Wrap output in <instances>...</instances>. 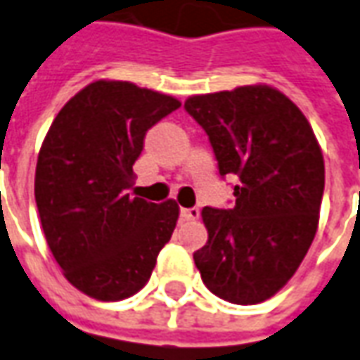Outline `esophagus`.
Instances as JSON below:
<instances>
[{
  "label": "esophagus",
  "instance_id": "esophagus-1",
  "mask_svg": "<svg viewBox=\"0 0 360 360\" xmlns=\"http://www.w3.org/2000/svg\"><path fill=\"white\" fill-rule=\"evenodd\" d=\"M199 217V209H181V219H183V221H197Z\"/></svg>",
  "mask_w": 360,
  "mask_h": 360
}]
</instances>
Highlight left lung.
<instances>
[{
	"label": "left lung",
	"instance_id": "1",
	"mask_svg": "<svg viewBox=\"0 0 360 360\" xmlns=\"http://www.w3.org/2000/svg\"><path fill=\"white\" fill-rule=\"evenodd\" d=\"M222 177H236L232 209H202L207 244L193 254L205 285L238 305L270 300L305 258L319 224L325 163L302 110L268 84L189 96Z\"/></svg>",
	"mask_w": 360,
	"mask_h": 360
}]
</instances>
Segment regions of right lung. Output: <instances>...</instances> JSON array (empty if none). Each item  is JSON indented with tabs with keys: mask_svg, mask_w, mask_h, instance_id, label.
Masks as SVG:
<instances>
[{
	"mask_svg": "<svg viewBox=\"0 0 360 360\" xmlns=\"http://www.w3.org/2000/svg\"><path fill=\"white\" fill-rule=\"evenodd\" d=\"M181 102L124 80L68 100L39 151L35 200L46 244L77 290L100 302L138 293L179 219L173 199L131 197L146 131Z\"/></svg>",
	"mask_w": 360,
	"mask_h": 360,
	"instance_id": "1",
	"label": "right lung"
}]
</instances>
